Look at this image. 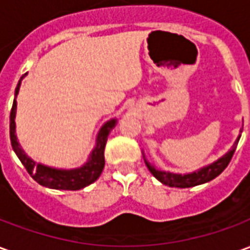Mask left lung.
<instances>
[{
    "label": "left lung",
    "mask_w": 250,
    "mask_h": 250,
    "mask_svg": "<svg viewBox=\"0 0 250 250\" xmlns=\"http://www.w3.org/2000/svg\"><path fill=\"white\" fill-rule=\"evenodd\" d=\"M240 132H241V130H240ZM240 138H241V134L237 136L234 145L231 146L230 150L226 152V154H224L222 157L218 158V159L214 161L213 163H209V165H206L204 167L195 170L193 173L175 174L170 173V171L159 170V168H157L154 165H151V163L147 161L146 155H145V151H143V159H145L146 166L147 168L150 170V173H151L159 182H162L163 185H167L170 188H193V186H197V185H202L206 184V182H209L211 179H214L215 177H218V175L225 170L226 166L230 162L233 154L236 151L237 143L240 141Z\"/></svg>",
    "instance_id": "obj_1"
}]
</instances>
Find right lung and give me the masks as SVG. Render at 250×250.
Here are the masks:
<instances>
[{
  "mask_svg": "<svg viewBox=\"0 0 250 250\" xmlns=\"http://www.w3.org/2000/svg\"><path fill=\"white\" fill-rule=\"evenodd\" d=\"M28 73L20 79L19 84L14 91V100L10 111V142L13 147L16 155L19 157L21 163L24 165L26 171L30 174V177L35 179L37 184L49 188L56 190H80L88 185L93 184L100 177V174L104 168V147L108 139L111 130L114 128L118 119H109L105 122L96 135V142L93 146L92 151L88 157L87 162L76 168H56L46 166L42 163H37L22 150L20 145L17 135H16V112H17V95L20 92L21 82Z\"/></svg>",
  "mask_w": 250,
  "mask_h": 250,
  "instance_id": "obj_1",
  "label": "right lung"
}]
</instances>
